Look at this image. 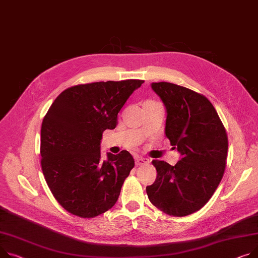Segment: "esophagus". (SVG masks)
<instances>
[{"label": "esophagus", "mask_w": 258, "mask_h": 258, "mask_svg": "<svg viewBox=\"0 0 258 258\" xmlns=\"http://www.w3.org/2000/svg\"><path fill=\"white\" fill-rule=\"evenodd\" d=\"M149 164V160L143 157H138L136 159V165L137 166H142V165H146Z\"/></svg>", "instance_id": "34e87169"}]
</instances>
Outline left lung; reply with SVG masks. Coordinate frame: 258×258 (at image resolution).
Returning a JSON list of instances; mask_svg holds the SVG:
<instances>
[{
    "label": "left lung",
    "mask_w": 258,
    "mask_h": 258,
    "mask_svg": "<svg viewBox=\"0 0 258 258\" xmlns=\"http://www.w3.org/2000/svg\"><path fill=\"white\" fill-rule=\"evenodd\" d=\"M165 105V134L181 159L171 166L152 161L157 179L146 186L150 202L164 213L183 217L203 208L224 174L227 134L212 102L172 83L151 84Z\"/></svg>",
    "instance_id": "8db88e82"
}]
</instances>
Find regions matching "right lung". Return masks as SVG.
<instances>
[{
  "mask_svg": "<svg viewBox=\"0 0 258 258\" xmlns=\"http://www.w3.org/2000/svg\"><path fill=\"white\" fill-rule=\"evenodd\" d=\"M144 81L77 85L51 104L41 125V168L51 194L67 212L94 218L116 203L135 166L132 154L107 153L100 160L102 133L117 125V115Z\"/></svg>",
  "mask_w": 258,
  "mask_h": 258,
  "instance_id": "add662e5",
  "label": "right lung"
}]
</instances>
